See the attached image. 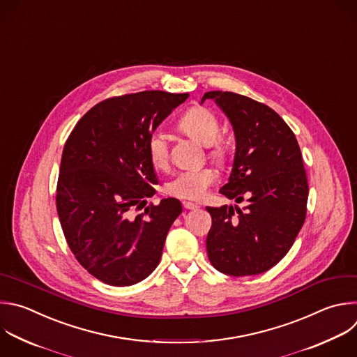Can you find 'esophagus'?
Here are the masks:
<instances>
[{
    "label": "esophagus",
    "instance_id": "esophagus-1",
    "mask_svg": "<svg viewBox=\"0 0 357 357\" xmlns=\"http://www.w3.org/2000/svg\"><path fill=\"white\" fill-rule=\"evenodd\" d=\"M182 206H183V208H186V210H196V208L199 207L196 203H192V202H183Z\"/></svg>",
    "mask_w": 357,
    "mask_h": 357
}]
</instances>
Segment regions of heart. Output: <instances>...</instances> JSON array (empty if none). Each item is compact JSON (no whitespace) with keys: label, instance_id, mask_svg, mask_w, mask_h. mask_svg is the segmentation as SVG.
I'll return each mask as SVG.
<instances>
[{"label":"heart","instance_id":"b5f03b06","mask_svg":"<svg viewBox=\"0 0 357 357\" xmlns=\"http://www.w3.org/2000/svg\"><path fill=\"white\" fill-rule=\"evenodd\" d=\"M179 128L190 137L196 139L204 146H210V154L222 160L225 157V149L220 140V122L217 116L203 106L190 107L179 121ZM147 153L157 168H162L168 162V140L161 130L153 132L147 139ZM217 172L210 168L186 169L176 174L168 183L167 190L181 199L202 200L207 189L217 181Z\"/></svg>","mask_w":357,"mask_h":357}]
</instances>
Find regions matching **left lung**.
I'll return each mask as SVG.
<instances>
[{
  "mask_svg": "<svg viewBox=\"0 0 357 357\" xmlns=\"http://www.w3.org/2000/svg\"><path fill=\"white\" fill-rule=\"evenodd\" d=\"M232 125L235 155L220 193L235 206L206 207L211 228L206 247L211 265L229 276L259 275L284 258L300 232L308 199L303 155L294 133L269 106L248 96L210 91Z\"/></svg>",
  "mask_w": 357,
  "mask_h": 357,
  "instance_id": "1",
  "label": "left lung"
}]
</instances>
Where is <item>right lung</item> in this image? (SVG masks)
Segmentation results:
<instances>
[{"mask_svg": "<svg viewBox=\"0 0 357 357\" xmlns=\"http://www.w3.org/2000/svg\"><path fill=\"white\" fill-rule=\"evenodd\" d=\"M188 96L144 91L105 99L66 142L56 195L60 224L79 265L106 284L132 286L150 276L182 213L174 197L137 216L131 208L146 206L158 183L149 136Z\"/></svg>", "mask_w": 357, "mask_h": 357, "instance_id": "right-lung-1", "label": "right lung"}]
</instances>
